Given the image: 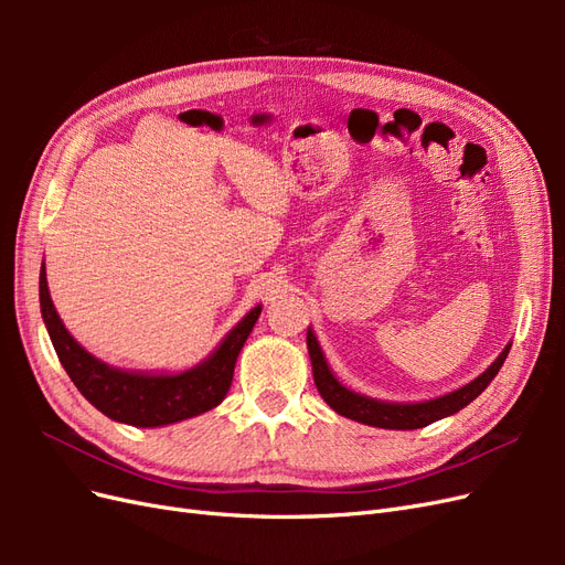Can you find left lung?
I'll return each mask as SVG.
<instances>
[{"label": "left lung", "mask_w": 565, "mask_h": 565, "mask_svg": "<svg viewBox=\"0 0 565 565\" xmlns=\"http://www.w3.org/2000/svg\"><path fill=\"white\" fill-rule=\"evenodd\" d=\"M306 347H309L311 365H313V382L318 386V393L322 401L328 403L337 415L361 422L367 426H377V429H396V431H409V429H422V426H429L443 417H450L459 413L461 407H467L471 401H476L481 393L488 388V384L494 380V374L500 372L504 365L511 344L502 349V353L494 358L492 365L478 374L476 380L469 384L459 386L450 393H443L438 398L429 401H417V403H393V401H380L370 398L365 393H358L349 386L341 384L334 372L330 370L328 361H324V353L318 344V337L313 328L306 332Z\"/></svg>", "instance_id": "8db88e82"}]
</instances>
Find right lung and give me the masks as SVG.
Wrapping results in <instances>:
<instances>
[{"instance_id": "add662e5", "label": "right lung", "mask_w": 565, "mask_h": 565, "mask_svg": "<svg viewBox=\"0 0 565 565\" xmlns=\"http://www.w3.org/2000/svg\"><path fill=\"white\" fill-rule=\"evenodd\" d=\"M40 309L58 361L82 396L106 417L141 429L198 417L224 401L233 382L237 355L262 316V303H256L218 341V347L193 367L181 372H141L104 363L65 330L49 295L44 262L40 268Z\"/></svg>"}]
</instances>
